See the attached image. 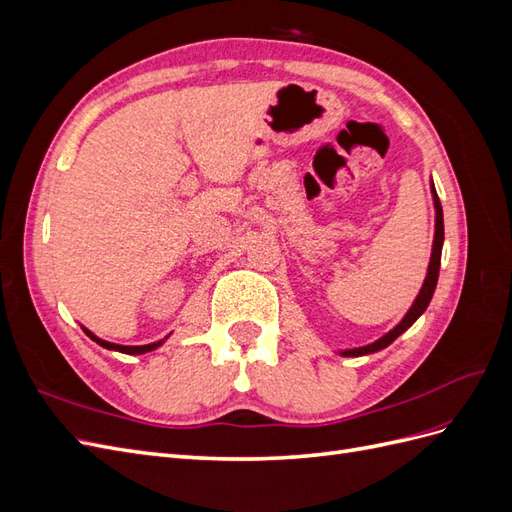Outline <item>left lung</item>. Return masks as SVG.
Listing matches in <instances>:
<instances>
[{
    "label": "left lung",
    "instance_id": "obj_1",
    "mask_svg": "<svg viewBox=\"0 0 512 512\" xmlns=\"http://www.w3.org/2000/svg\"><path fill=\"white\" fill-rule=\"evenodd\" d=\"M431 192H433V205H436V235H433V250H431V260H429V269H427V277L423 282V288L421 292H418V297L414 299L412 307L408 309V314L404 316V320H401L397 327L393 331H389L386 335H382L380 339H376L374 344H367V346H361V348H354V350H344L342 354L344 356H363V354H371V352H378L386 346H391L395 339L408 331L412 324L418 320V316H421L431 297H433V290H436V284H438V275H440V258H442V243H444V218H442V205H440V198H438V192L436 188H433L431 183Z\"/></svg>",
    "mask_w": 512,
    "mask_h": 512
}]
</instances>
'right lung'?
<instances>
[{"label":"right lung","mask_w":512,"mask_h":512,"mask_svg":"<svg viewBox=\"0 0 512 512\" xmlns=\"http://www.w3.org/2000/svg\"><path fill=\"white\" fill-rule=\"evenodd\" d=\"M85 333L94 339L96 344H100L102 348H108V350H117V352H123V354H145V352H151V350H156L158 346H162L164 344V339H160V342H153V344H147V346H119V344H111V342H104V339H100V337H96L94 333L91 331H87L85 329Z\"/></svg>","instance_id":"obj_1"}]
</instances>
